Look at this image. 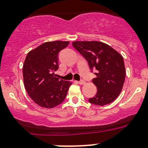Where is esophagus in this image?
<instances>
[{"label":"esophagus","instance_id":"esophagus-1","mask_svg":"<svg viewBox=\"0 0 148 148\" xmlns=\"http://www.w3.org/2000/svg\"><path fill=\"white\" fill-rule=\"evenodd\" d=\"M78 84H81V85H84V84H86V82L84 81H83V80H81V81H79V82H78Z\"/></svg>","mask_w":148,"mask_h":148}]
</instances>
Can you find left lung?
Here are the masks:
<instances>
[{"label": "left lung", "mask_w": 148, "mask_h": 148, "mask_svg": "<svg viewBox=\"0 0 148 148\" xmlns=\"http://www.w3.org/2000/svg\"><path fill=\"white\" fill-rule=\"evenodd\" d=\"M73 47L87 60L90 69L97 70L92 82L97 88V94L88 99L99 106L116 99L123 88L126 77L124 62L120 53L100 41H73Z\"/></svg>", "instance_id": "left-lung-1"}]
</instances>
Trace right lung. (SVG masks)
Segmentation results:
<instances>
[{
    "label": "right lung",
    "mask_w": 148,
    "mask_h": 148,
    "mask_svg": "<svg viewBox=\"0 0 148 148\" xmlns=\"http://www.w3.org/2000/svg\"><path fill=\"white\" fill-rule=\"evenodd\" d=\"M69 41L45 42L28 52L23 64L24 86L35 103L45 108L61 104L72 82L57 78L58 54Z\"/></svg>",
    "instance_id": "1"
}]
</instances>
